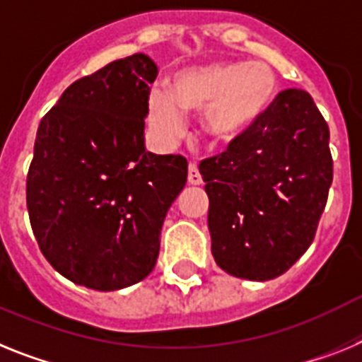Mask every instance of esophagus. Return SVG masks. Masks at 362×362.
<instances>
[{
	"mask_svg": "<svg viewBox=\"0 0 362 362\" xmlns=\"http://www.w3.org/2000/svg\"><path fill=\"white\" fill-rule=\"evenodd\" d=\"M187 182H189L191 185L202 184V177H200L197 163H189V168H187Z\"/></svg>",
	"mask_w": 362,
	"mask_h": 362,
	"instance_id": "obj_1",
	"label": "esophagus"
}]
</instances>
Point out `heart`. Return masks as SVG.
<instances>
[{
	"label": "heart",
	"mask_w": 362,
	"mask_h": 362,
	"mask_svg": "<svg viewBox=\"0 0 362 362\" xmlns=\"http://www.w3.org/2000/svg\"><path fill=\"white\" fill-rule=\"evenodd\" d=\"M276 94V76L266 64L211 62L173 72L168 93L151 90L146 112L151 129L173 140L184 116L202 111L200 133L211 147L237 144L264 116Z\"/></svg>",
	"instance_id": "heart-1"
}]
</instances>
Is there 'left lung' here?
Here are the masks:
<instances>
[{
    "instance_id": "8db88e82",
    "label": "left lung",
    "mask_w": 362,
    "mask_h": 362,
    "mask_svg": "<svg viewBox=\"0 0 362 362\" xmlns=\"http://www.w3.org/2000/svg\"><path fill=\"white\" fill-rule=\"evenodd\" d=\"M215 262L229 275L269 281L315 237L333 178L329 129L306 90H282L237 144L204 160Z\"/></svg>"
}]
</instances>
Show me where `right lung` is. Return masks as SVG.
Here are the masks:
<instances>
[{
	"mask_svg": "<svg viewBox=\"0 0 362 362\" xmlns=\"http://www.w3.org/2000/svg\"><path fill=\"white\" fill-rule=\"evenodd\" d=\"M158 67L127 56L64 90L43 116L27 175V209L43 257L90 290L144 281L187 182L178 155L146 151V103Z\"/></svg>",
	"mask_w": 362,
	"mask_h": 362,
	"instance_id": "obj_1",
	"label": "right lung"
}]
</instances>
